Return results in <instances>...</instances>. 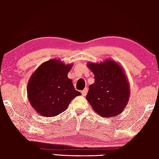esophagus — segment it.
I'll return each instance as SVG.
<instances>
[{
	"label": "esophagus",
	"instance_id": "1",
	"mask_svg": "<svg viewBox=\"0 0 159 159\" xmlns=\"http://www.w3.org/2000/svg\"><path fill=\"white\" fill-rule=\"evenodd\" d=\"M87 92H88V89L85 88V89H84V90L82 91V92H81L82 95H83V96H85V95H86V94H87Z\"/></svg>",
	"mask_w": 159,
	"mask_h": 159
}]
</instances>
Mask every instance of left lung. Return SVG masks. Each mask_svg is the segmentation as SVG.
I'll return each instance as SVG.
<instances>
[{
	"instance_id": "left-lung-1",
	"label": "left lung",
	"mask_w": 159,
	"mask_h": 159,
	"mask_svg": "<svg viewBox=\"0 0 159 159\" xmlns=\"http://www.w3.org/2000/svg\"><path fill=\"white\" fill-rule=\"evenodd\" d=\"M94 74V83L89 85L86 99L94 112L103 118L119 115L127 105L130 96L128 82L117 62L107 60L88 63Z\"/></svg>"
}]
</instances>
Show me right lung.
<instances>
[{
	"label": "right lung",
	"instance_id": "1",
	"mask_svg": "<svg viewBox=\"0 0 159 159\" xmlns=\"http://www.w3.org/2000/svg\"><path fill=\"white\" fill-rule=\"evenodd\" d=\"M72 67L57 59L44 62L30 78L28 83V99L40 115L52 117L67 108L73 99L81 94L75 89L67 74Z\"/></svg>",
	"mask_w": 159,
	"mask_h": 159
}]
</instances>
